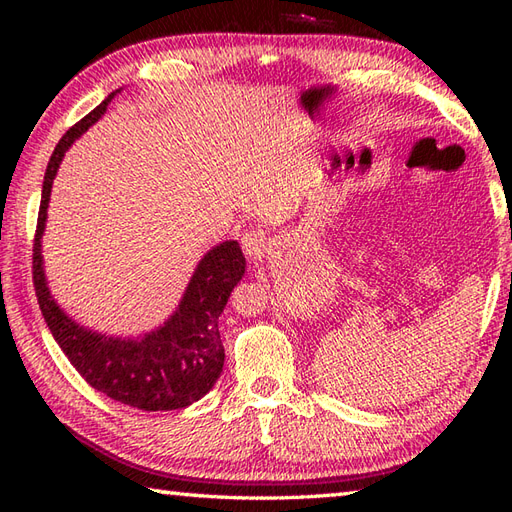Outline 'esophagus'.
<instances>
[{
    "label": "esophagus",
    "mask_w": 512,
    "mask_h": 512,
    "mask_svg": "<svg viewBox=\"0 0 512 512\" xmlns=\"http://www.w3.org/2000/svg\"><path fill=\"white\" fill-rule=\"evenodd\" d=\"M242 248H244V255L248 257V259H262L264 257V253L268 250V237H266V233L264 231H248V233H244V237H242Z\"/></svg>",
    "instance_id": "esophagus-1"
}]
</instances>
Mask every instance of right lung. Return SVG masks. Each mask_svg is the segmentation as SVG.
I'll return each instance as SVG.
<instances>
[{
    "label": "right lung",
    "instance_id": "obj_1",
    "mask_svg": "<svg viewBox=\"0 0 512 512\" xmlns=\"http://www.w3.org/2000/svg\"><path fill=\"white\" fill-rule=\"evenodd\" d=\"M114 94L63 134L54 147L43 176L41 206L32 246V281L43 319L63 354L76 367L85 383L123 405L143 411L184 409L211 391L224 367V345L217 319L242 279L246 259L231 239L211 248L195 268L176 312L158 330L136 339H114L74 323L52 299L43 275L41 235L46 228L52 180L65 151L88 132Z\"/></svg>",
    "mask_w": 512,
    "mask_h": 512
}]
</instances>
